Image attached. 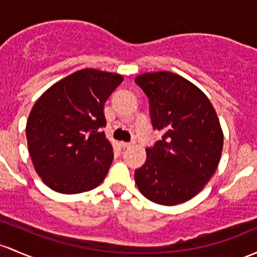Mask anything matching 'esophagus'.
<instances>
[{
  "label": "esophagus",
  "mask_w": 257,
  "mask_h": 257,
  "mask_svg": "<svg viewBox=\"0 0 257 257\" xmlns=\"http://www.w3.org/2000/svg\"><path fill=\"white\" fill-rule=\"evenodd\" d=\"M132 145H133V143H125V142H120V147L123 148V149H125V148H131Z\"/></svg>",
  "instance_id": "obj_1"
}]
</instances>
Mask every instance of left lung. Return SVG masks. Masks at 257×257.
<instances>
[{
    "label": "left lung",
    "mask_w": 257,
    "mask_h": 257,
    "mask_svg": "<svg viewBox=\"0 0 257 257\" xmlns=\"http://www.w3.org/2000/svg\"><path fill=\"white\" fill-rule=\"evenodd\" d=\"M136 82L149 98L153 128L163 132L147 148L136 183L154 203H183L202 191L219 164L223 131L217 113L196 85L174 72H147Z\"/></svg>",
    "instance_id": "obj_1"
}]
</instances>
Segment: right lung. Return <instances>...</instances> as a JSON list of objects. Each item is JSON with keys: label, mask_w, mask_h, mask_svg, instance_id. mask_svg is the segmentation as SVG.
<instances>
[{"label": "right lung", "mask_w": 257, "mask_h": 257, "mask_svg": "<svg viewBox=\"0 0 257 257\" xmlns=\"http://www.w3.org/2000/svg\"><path fill=\"white\" fill-rule=\"evenodd\" d=\"M123 76L83 69L54 83L38 98L27 120L32 163L56 192L93 190L106 177L113 149L101 128L103 107Z\"/></svg>", "instance_id": "right-lung-1"}]
</instances>
